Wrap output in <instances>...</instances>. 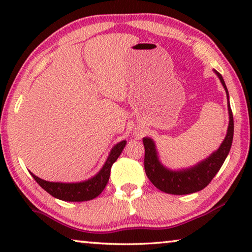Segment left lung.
I'll list each match as a JSON object with an SVG mask.
<instances>
[{"mask_svg": "<svg viewBox=\"0 0 252 252\" xmlns=\"http://www.w3.org/2000/svg\"><path fill=\"white\" fill-rule=\"evenodd\" d=\"M220 81L227 93V98H228V91L225 85V81L219 72L216 71ZM228 113H229V125L227 129V135L219 147V149L213 153L209 158L191 168H187L184 171H170L165 168L159 163L157 158L156 149H155V143L151 139L144 137V170H146L147 177L149 178L155 187L159 190L167 192L172 195H187L191 192H196L202 190L208 186L215 175L221 167L225 161L227 155H228L230 147L233 142L234 135V119L233 112L230 109L228 101Z\"/></svg>", "mask_w": 252, "mask_h": 252, "instance_id": "8db88e82", "label": "left lung"}]
</instances>
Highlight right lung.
Wrapping results in <instances>:
<instances>
[{
  "label": "right lung",
  "instance_id": "obj_1",
  "mask_svg": "<svg viewBox=\"0 0 252 252\" xmlns=\"http://www.w3.org/2000/svg\"><path fill=\"white\" fill-rule=\"evenodd\" d=\"M126 141H122L118 144H116L109 155L108 160L105 161L104 166L102 170L96 174L94 178L89 179L87 181L78 182V184H62V182H49L42 179L37 178L33 173L34 178L37 184L42 187L47 192H49L51 196L56 197L62 201L67 202H84L93 199L101 194L103 189L105 188L110 178V172L115 161L118 159V157L122 154V151L126 146Z\"/></svg>",
  "mask_w": 252,
  "mask_h": 252
}]
</instances>
